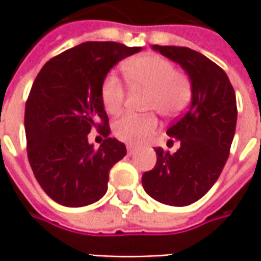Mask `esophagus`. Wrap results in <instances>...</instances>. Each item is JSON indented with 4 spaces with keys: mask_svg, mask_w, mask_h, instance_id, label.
Returning a JSON list of instances; mask_svg holds the SVG:
<instances>
[{
    "mask_svg": "<svg viewBox=\"0 0 261 261\" xmlns=\"http://www.w3.org/2000/svg\"><path fill=\"white\" fill-rule=\"evenodd\" d=\"M127 154H129V155H135L136 148H134V146H127Z\"/></svg>",
    "mask_w": 261,
    "mask_h": 261,
    "instance_id": "34e87169",
    "label": "esophagus"
}]
</instances>
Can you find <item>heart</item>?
I'll list each match as a JSON object with an SVG mask.
<instances>
[{
	"instance_id": "1",
	"label": "heart",
	"mask_w": 261,
	"mask_h": 261,
	"mask_svg": "<svg viewBox=\"0 0 261 261\" xmlns=\"http://www.w3.org/2000/svg\"><path fill=\"white\" fill-rule=\"evenodd\" d=\"M123 72L130 86L149 90L148 110H156L163 116H174L189 105L192 86L189 78L174 69L171 61L156 54H142L123 64ZM101 103L110 115L120 113L125 101V88L113 74L107 75L100 90ZM158 129L154 115H125L115 123V135L130 145H142Z\"/></svg>"
}]
</instances>
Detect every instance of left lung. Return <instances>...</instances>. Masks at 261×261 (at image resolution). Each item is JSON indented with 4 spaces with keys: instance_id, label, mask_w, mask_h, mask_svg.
Segmentation results:
<instances>
[{
    "instance_id": "obj_1",
    "label": "left lung",
    "mask_w": 261,
    "mask_h": 261,
    "mask_svg": "<svg viewBox=\"0 0 261 261\" xmlns=\"http://www.w3.org/2000/svg\"><path fill=\"white\" fill-rule=\"evenodd\" d=\"M151 47L185 69L192 101L167 130L180 148L174 154L156 148V164L144 173L142 186L164 205H192L215 185L228 160L237 126L236 93L225 71L205 55L178 46Z\"/></svg>"
}]
</instances>
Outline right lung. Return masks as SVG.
<instances>
[{
    "label": "right lung",
    "instance_id": "add662e5",
    "mask_svg": "<svg viewBox=\"0 0 261 261\" xmlns=\"http://www.w3.org/2000/svg\"><path fill=\"white\" fill-rule=\"evenodd\" d=\"M142 47L116 42H86L47 61L36 76L25 103L27 155L40 187L56 203L91 205L107 192L110 168L126 146L109 138L101 84L113 66ZM105 135L95 150L88 134Z\"/></svg>",
    "mask_w": 261,
    "mask_h": 261
}]
</instances>
